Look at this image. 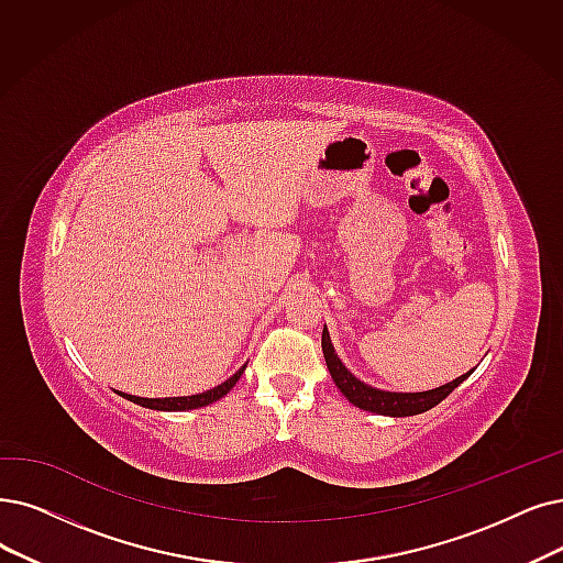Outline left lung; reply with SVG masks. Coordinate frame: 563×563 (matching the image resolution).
<instances>
[{"label": "left lung", "mask_w": 563, "mask_h": 563, "mask_svg": "<svg viewBox=\"0 0 563 563\" xmlns=\"http://www.w3.org/2000/svg\"><path fill=\"white\" fill-rule=\"evenodd\" d=\"M321 346H323V357L328 372L334 380V386L342 390V395L353 404V407L369 411V413H378V416H390V418H404V416H418L434 409L439 401H443L448 395H451L462 380H466L474 369L457 376L451 384H443L439 388L432 390H422V393H393V390H380L374 388L365 380H360L355 374H351V369L342 363L340 355L334 353L332 340L328 328H323V336H321Z\"/></svg>", "instance_id": "left-lung-1"}]
</instances>
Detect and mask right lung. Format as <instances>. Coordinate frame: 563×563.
I'll use <instances>...</instances> for the list:
<instances>
[{"instance_id": "add662e5", "label": "right lung", "mask_w": 563, "mask_h": 563, "mask_svg": "<svg viewBox=\"0 0 563 563\" xmlns=\"http://www.w3.org/2000/svg\"><path fill=\"white\" fill-rule=\"evenodd\" d=\"M246 365H242L231 378L223 380V384L206 390V393H198V395H189V397H136V395H126V393H120V397L139 404V407H145V409H152V411H191V409H200V407H208V404H214L217 399H221L223 395H229L231 388L238 384L240 376L244 374Z\"/></svg>"}]
</instances>
